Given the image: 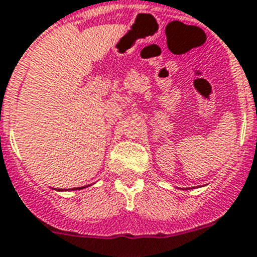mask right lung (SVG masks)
<instances>
[{"mask_svg": "<svg viewBox=\"0 0 257 257\" xmlns=\"http://www.w3.org/2000/svg\"><path fill=\"white\" fill-rule=\"evenodd\" d=\"M82 188H86V186H82ZM82 188H76V189H82Z\"/></svg>", "mask_w": 257, "mask_h": 257, "instance_id": "add662e5", "label": "right lung"}]
</instances>
